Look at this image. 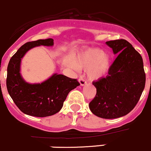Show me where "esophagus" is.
<instances>
[{"instance_id":"1","label":"esophagus","mask_w":151,"mask_h":151,"mask_svg":"<svg viewBox=\"0 0 151 151\" xmlns=\"http://www.w3.org/2000/svg\"><path fill=\"white\" fill-rule=\"evenodd\" d=\"M79 84H80L81 86H84L87 84V82H86V81L84 80L83 78H82V77H80V78H79Z\"/></svg>"}]
</instances>
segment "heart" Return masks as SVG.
<instances>
[{"label":"heart","mask_w":151,"mask_h":151,"mask_svg":"<svg viewBox=\"0 0 151 151\" xmlns=\"http://www.w3.org/2000/svg\"><path fill=\"white\" fill-rule=\"evenodd\" d=\"M69 66L72 69H87V74L91 80H97L105 76L110 67L111 57L97 48H89L72 58Z\"/></svg>","instance_id":"obj_1"}]
</instances>
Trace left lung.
<instances>
[{
  "instance_id": "8db88e82",
  "label": "left lung",
  "mask_w": 151,
  "mask_h": 151,
  "mask_svg": "<svg viewBox=\"0 0 151 151\" xmlns=\"http://www.w3.org/2000/svg\"><path fill=\"white\" fill-rule=\"evenodd\" d=\"M105 44L117 57L108 74L92 82L97 94L89 106L97 117L118 118L135 107L143 93L145 84L143 62L140 54L125 39Z\"/></svg>"
}]
</instances>
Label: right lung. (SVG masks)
Returning <instances> with one entry per match:
<instances>
[{
  "label": "right lung",
  "instance_id": "obj_1",
  "mask_svg": "<svg viewBox=\"0 0 151 151\" xmlns=\"http://www.w3.org/2000/svg\"><path fill=\"white\" fill-rule=\"evenodd\" d=\"M54 46V39H39L21 46L11 57L7 68L8 94L21 112L34 117H48L62 108L68 94L79 83L63 74L54 73L41 83H29L21 74V60L25 54L37 46Z\"/></svg>",
  "mask_w": 151,
  "mask_h": 151
}]
</instances>
